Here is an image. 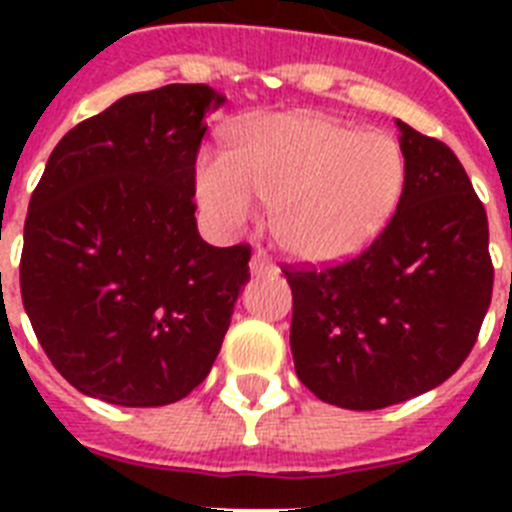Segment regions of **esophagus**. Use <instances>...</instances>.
<instances>
[{
    "label": "esophagus",
    "mask_w": 512,
    "mask_h": 512,
    "mask_svg": "<svg viewBox=\"0 0 512 512\" xmlns=\"http://www.w3.org/2000/svg\"><path fill=\"white\" fill-rule=\"evenodd\" d=\"M266 271H277V264L271 261V256L266 251H256L251 256V274H266Z\"/></svg>",
    "instance_id": "obj_1"
}]
</instances>
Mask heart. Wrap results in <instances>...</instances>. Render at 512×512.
Returning <instances> with one entry per match:
<instances>
[{
	"label": "heart",
	"instance_id": "obj_1",
	"mask_svg": "<svg viewBox=\"0 0 512 512\" xmlns=\"http://www.w3.org/2000/svg\"><path fill=\"white\" fill-rule=\"evenodd\" d=\"M405 189V153L390 133L359 130L318 112L251 122L228 156L197 164V197L223 230L274 205L282 246L305 261H341L364 251L390 223Z\"/></svg>",
	"mask_w": 512,
	"mask_h": 512
}]
</instances>
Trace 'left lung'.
I'll return each instance as SVG.
<instances>
[{"instance_id": "1", "label": "left lung", "mask_w": 512, "mask_h": 512, "mask_svg": "<svg viewBox=\"0 0 512 512\" xmlns=\"http://www.w3.org/2000/svg\"><path fill=\"white\" fill-rule=\"evenodd\" d=\"M405 189L354 259L284 266L300 382L323 402L379 410L433 390L464 364L492 300L490 228L446 143L402 120Z\"/></svg>"}]
</instances>
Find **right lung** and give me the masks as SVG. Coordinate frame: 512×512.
<instances>
[{
  "instance_id": "1",
  "label": "right lung",
  "mask_w": 512,
  "mask_h": 512,
  "mask_svg": "<svg viewBox=\"0 0 512 512\" xmlns=\"http://www.w3.org/2000/svg\"><path fill=\"white\" fill-rule=\"evenodd\" d=\"M205 84L128 94L58 140L25 217L22 305L61 377L125 408L182 400L210 374L251 246L194 220Z\"/></svg>"
}]
</instances>
